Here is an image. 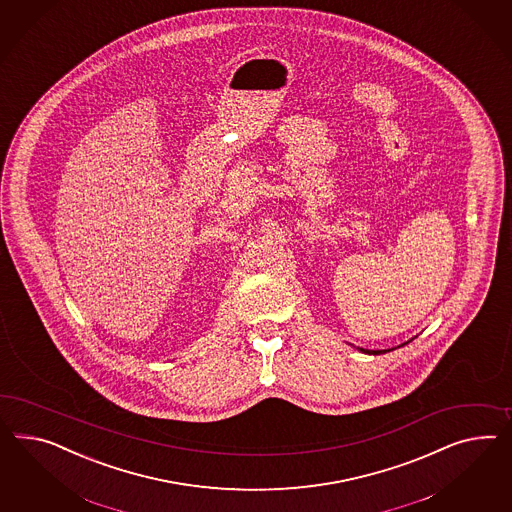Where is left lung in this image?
<instances>
[{
  "mask_svg": "<svg viewBox=\"0 0 512 512\" xmlns=\"http://www.w3.org/2000/svg\"><path fill=\"white\" fill-rule=\"evenodd\" d=\"M361 352H365V354H374V356H378V354H384V352H389V350H365V348H360Z\"/></svg>",
  "mask_w": 512,
  "mask_h": 512,
  "instance_id": "obj_1",
  "label": "left lung"
}]
</instances>
